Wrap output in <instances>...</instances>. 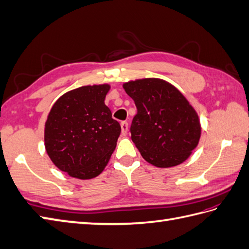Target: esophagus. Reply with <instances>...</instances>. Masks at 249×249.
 Listing matches in <instances>:
<instances>
[{
    "label": "esophagus",
    "instance_id": "34e87169",
    "mask_svg": "<svg viewBox=\"0 0 249 249\" xmlns=\"http://www.w3.org/2000/svg\"><path fill=\"white\" fill-rule=\"evenodd\" d=\"M120 126H121V134L125 136L126 133H128V130H129L128 123H126V121H123V123L120 124Z\"/></svg>",
    "mask_w": 249,
    "mask_h": 249
}]
</instances>
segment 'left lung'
<instances>
[{
    "label": "left lung",
    "instance_id": "1",
    "mask_svg": "<svg viewBox=\"0 0 249 249\" xmlns=\"http://www.w3.org/2000/svg\"><path fill=\"white\" fill-rule=\"evenodd\" d=\"M137 114L131 138L143 159L159 168L184 162L201 138V123L179 90L162 79L143 78L124 83Z\"/></svg>",
    "mask_w": 249,
    "mask_h": 249
}]
</instances>
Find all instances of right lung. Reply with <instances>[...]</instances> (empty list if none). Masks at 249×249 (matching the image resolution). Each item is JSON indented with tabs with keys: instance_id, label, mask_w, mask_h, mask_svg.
Wrapping results in <instances>:
<instances>
[{
	"instance_id": "right-lung-1",
	"label": "right lung",
	"mask_w": 249,
	"mask_h": 249,
	"mask_svg": "<svg viewBox=\"0 0 249 249\" xmlns=\"http://www.w3.org/2000/svg\"><path fill=\"white\" fill-rule=\"evenodd\" d=\"M110 84L80 87L63 94L48 113L45 150L60 170L79 179L105 170L120 135V124L106 104Z\"/></svg>"
}]
</instances>
